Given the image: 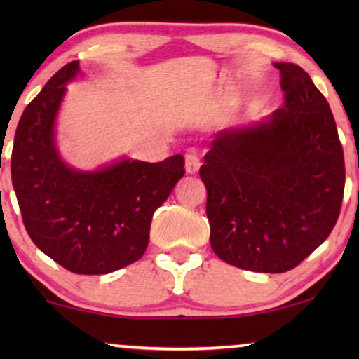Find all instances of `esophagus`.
Listing matches in <instances>:
<instances>
[{
	"label": "esophagus",
	"instance_id": "1",
	"mask_svg": "<svg viewBox=\"0 0 359 359\" xmlns=\"http://www.w3.org/2000/svg\"><path fill=\"white\" fill-rule=\"evenodd\" d=\"M184 166H186V171H188L189 175L198 173V170H199V166H201V158H199V155L196 154L194 150H191V151H188V154L184 155Z\"/></svg>",
	"mask_w": 359,
	"mask_h": 359
}]
</instances>
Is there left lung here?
Returning a JSON list of instances; mask_svg holds the SVG:
<instances>
[{"label": "left lung", "instance_id": "1", "mask_svg": "<svg viewBox=\"0 0 359 359\" xmlns=\"http://www.w3.org/2000/svg\"><path fill=\"white\" fill-rule=\"evenodd\" d=\"M281 72L284 107L259 124L215 134L199 175L210 247L257 273L296 268L340 215L345 158L325 96L294 63Z\"/></svg>", "mask_w": 359, "mask_h": 359}]
</instances>
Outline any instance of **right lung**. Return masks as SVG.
<instances>
[{
  "label": "right lung",
  "instance_id": "obj_1",
  "mask_svg": "<svg viewBox=\"0 0 359 359\" xmlns=\"http://www.w3.org/2000/svg\"><path fill=\"white\" fill-rule=\"evenodd\" d=\"M78 62L60 68L29 102L14 135L11 180L22 222L37 248L68 271L106 274L145 253L154 212L184 175V158H124L97 171L58 156L53 124Z\"/></svg>",
  "mask_w": 359,
  "mask_h": 359
}]
</instances>
